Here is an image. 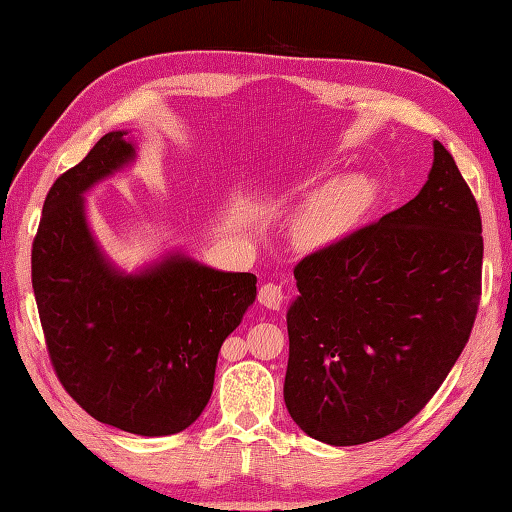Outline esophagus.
Returning <instances> with one entry per match:
<instances>
[{"label": "esophagus", "mask_w": 512, "mask_h": 512, "mask_svg": "<svg viewBox=\"0 0 512 512\" xmlns=\"http://www.w3.org/2000/svg\"><path fill=\"white\" fill-rule=\"evenodd\" d=\"M259 303L268 310H279L281 303H284V290L277 284H266L259 290Z\"/></svg>", "instance_id": "obj_1"}]
</instances>
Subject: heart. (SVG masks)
<instances>
[{"label": "heart", "instance_id": "b5f03b06", "mask_svg": "<svg viewBox=\"0 0 512 512\" xmlns=\"http://www.w3.org/2000/svg\"><path fill=\"white\" fill-rule=\"evenodd\" d=\"M328 173H310L281 195L284 202H306L290 228L301 253H328L356 233L374 211L380 187L367 173H347L325 184Z\"/></svg>", "mask_w": 512, "mask_h": 512}]
</instances>
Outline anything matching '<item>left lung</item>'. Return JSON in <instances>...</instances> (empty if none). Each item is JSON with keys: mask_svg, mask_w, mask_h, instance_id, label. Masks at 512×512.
Masks as SVG:
<instances>
[{"mask_svg": "<svg viewBox=\"0 0 512 512\" xmlns=\"http://www.w3.org/2000/svg\"><path fill=\"white\" fill-rule=\"evenodd\" d=\"M482 255L473 193L433 140L416 198L295 268L284 400L301 431L354 447L416 416L469 341Z\"/></svg>", "mask_w": 512, "mask_h": 512, "instance_id": "obj_1", "label": "left lung"}]
</instances>
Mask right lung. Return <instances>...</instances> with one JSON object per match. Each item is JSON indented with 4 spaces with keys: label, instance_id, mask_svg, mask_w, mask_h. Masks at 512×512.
Returning a JSON list of instances; mask_svg holds the SVG:
<instances>
[{
    "label": "right lung",
    "instance_id": "obj_1",
    "mask_svg": "<svg viewBox=\"0 0 512 512\" xmlns=\"http://www.w3.org/2000/svg\"><path fill=\"white\" fill-rule=\"evenodd\" d=\"M138 158L127 129L105 134L52 184L32 244V288L65 391L103 424L145 438L180 433L213 394L220 347L257 299V277L167 248L125 270L105 253L88 195Z\"/></svg>",
    "mask_w": 512,
    "mask_h": 512
}]
</instances>
